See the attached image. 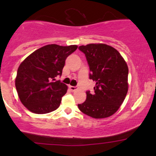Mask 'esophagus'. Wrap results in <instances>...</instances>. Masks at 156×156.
I'll list each match as a JSON object with an SVG mask.
<instances>
[{
  "instance_id": "esophagus-1",
  "label": "esophagus",
  "mask_w": 156,
  "mask_h": 156,
  "mask_svg": "<svg viewBox=\"0 0 156 156\" xmlns=\"http://www.w3.org/2000/svg\"><path fill=\"white\" fill-rule=\"evenodd\" d=\"M69 87L72 91H75L78 89V87H76V86H69Z\"/></svg>"
}]
</instances>
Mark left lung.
Returning <instances> with one entry per match:
<instances>
[{
  "instance_id": "obj_1",
  "label": "left lung",
  "mask_w": 156,
  "mask_h": 156,
  "mask_svg": "<svg viewBox=\"0 0 156 156\" xmlns=\"http://www.w3.org/2000/svg\"><path fill=\"white\" fill-rule=\"evenodd\" d=\"M85 54L89 78L96 81L94 92H86V101L78 104L83 113L94 119H104L117 112L128 90V68L114 48L104 44H90L78 48Z\"/></svg>"
}]
</instances>
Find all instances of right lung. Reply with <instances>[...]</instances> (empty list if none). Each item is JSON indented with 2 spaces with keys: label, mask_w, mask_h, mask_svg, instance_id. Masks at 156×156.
<instances>
[{
  "label": "right lung",
  "mask_w": 156,
  "mask_h": 156,
  "mask_svg": "<svg viewBox=\"0 0 156 156\" xmlns=\"http://www.w3.org/2000/svg\"><path fill=\"white\" fill-rule=\"evenodd\" d=\"M78 46L48 44L37 49L20 64L15 84L20 101L31 112L46 114L59 106L68 87L61 76L66 58Z\"/></svg>",
  "instance_id": "obj_1"
}]
</instances>
